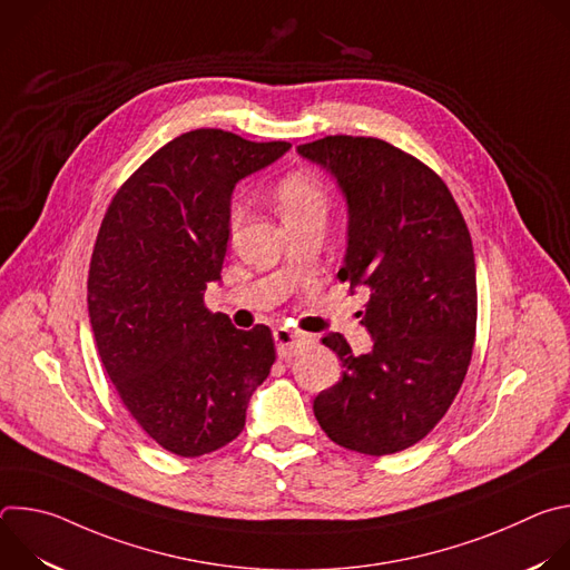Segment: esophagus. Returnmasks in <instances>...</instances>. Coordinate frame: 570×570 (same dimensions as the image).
I'll return each instance as SVG.
<instances>
[{"label":"esophagus","mask_w":570,"mask_h":570,"mask_svg":"<svg viewBox=\"0 0 570 570\" xmlns=\"http://www.w3.org/2000/svg\"><path fill=\"white\" fill-rule=\"evenodd\" d=\"M273 336H275V343H277L279 358L295 356L297 350L306 347L313 341L308 334H299V332H293V330H286V327H277Z\"/></svg>","instance_id":"34e87169"}]
</instances>
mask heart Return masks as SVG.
<instances>
[{
	"mask_svg": "<svg viewBox=\"0 0 570 570\" xmlns=\"http://www.w3.org/2000/svg\"><path fill=\"white\" fill-rule=\"evenodd\" d=\"M275 200L284 216V220L291 225L295 220L308 218V216H324L327 214L330 196L324 185L308 171H293L279 178L275 185ZM243 209L238 203H232L229 207V234L234 236L240 225Z\"/></svg>",
	"mask_w": 570,
	"mask_h": 570,
	"instance_id": "1",
	"label": "heart"
}]
</instances>
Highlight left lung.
I'll list each match as a JSON object with an SVG mask.
<instances>
[{
	"label": "left lung",
	"mask_w": 570,
	"mask_h": 570,
	"mask_svg": "<svg viewBox=\"0 0 570 570\" xmlns=\"http://www.w3.org/2000/svg\"><path fill=\"white\" fill-rule=\"evenodd\" d=\"M297 153L347 200L338 277L370 291L361 324L374 343L354 354L341 334L322 338L345 372L315 396V420L350 451H403L444 417L471 361L478 291L466 223L444 180L383 139L330 135Z\"/></svg>",
	"instance_id": "1"
}]
</instances>
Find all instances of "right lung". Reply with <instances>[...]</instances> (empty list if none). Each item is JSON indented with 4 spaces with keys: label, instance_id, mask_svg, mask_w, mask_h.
Instances as JSON below:
<instances>
[{
    "label": "right lung",
    "instance_id": "1",
    "mask_svg": "<svg viewBox=\"0 0 570 570\" xmlns=\"http://www.w3.org/2000/svg\"><path fill=\"white\" fill-rule=\"evenodd\" d=\"M288 141L218 128L153 153L115 194L90 262L88 311L101 363L141 431L180 458L232 442L275 363L266 324L234 330L205 306L229 240V198Z\"/></svg>",
    "mask_w": 570,
    "mask_h": 570
}]
</instances>
